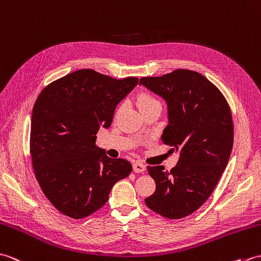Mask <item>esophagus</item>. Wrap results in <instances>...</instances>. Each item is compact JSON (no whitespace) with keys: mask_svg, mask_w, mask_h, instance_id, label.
Masks as SVG:
<instances>
[{"mask_svg":"<svg viewBox=\"0 0 261 261\" xmlns=\"http://www.w3.org/2000/svg\"><path fill=\"white\" fill-rule=\"evenodd\" d=\"M133 170H134L135 173H143L146 170V166L141 163V162H135V163L133 164Z\"/></svg>","mask_w":261,"mask_h":261,"instance_id":"34e87169","label":"esophagus"}]
</instances>
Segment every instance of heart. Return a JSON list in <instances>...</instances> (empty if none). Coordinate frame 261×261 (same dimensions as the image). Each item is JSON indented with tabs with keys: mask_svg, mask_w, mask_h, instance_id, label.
Returning <instances> with one entry per match:
<instances>
[{
	"mask_svg": "<svg viewBox=\"0 0 261 261\" xmlns=\"http://www.w3.org/2000/svg\"><path fill=\"white\" fill-rule=\"evenodd\" d=\"M154 103H159V101L156 100L153 96H150L148 94H141L137 97V106L140 109L149 107L154 105Z\"/></svg>",
	"mask_w": 261,
	"mask_h": 261,
	"instance_id": "obj_1",
	"label": "heart"
}]
</instances>
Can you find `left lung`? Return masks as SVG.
Instances as JSON below:
<instances>
[{
	"label": "left lung",
	"mask_w": 261,
	"mask_h": 261,
	"mask_svg": "<svg viewBox=\"0 0 261 261\" xmlns=\"http://www.w3.org/2000/svg\"><path fill=\"white\" fill-rule=\"evenodd\" d=\"M140 85L166 101L169 121L161 140L179 153L170 172L148 166L156 190L145 203L165 218L188 217L209 199L227 167L233 146L230 107L211 82L185 69L141 78Z\"/></svg>",
	"instance_id": "8db88e82"
}]
</instances>
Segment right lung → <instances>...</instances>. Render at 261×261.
<instances>
[{
  "label": "right lung",
  "mask_w": 261,
  "mask_h": 261,
  "mask_svg": "<svg viewBox=\"0 0 261 261\" xmlns=\"http://www.w3.org/2000/svg\"><path fill=\"white\" fill-rule=\"evenodd\" d=\"M138 79H114L80 69L41 91L31 118L30 152L36 177L57 210L82 219L106 203L114 184L130 174L128 161L111 159L96 146L116 106Z\"/></svg>",
  "instance_id": "right-lung-1"
}]
</instances>
